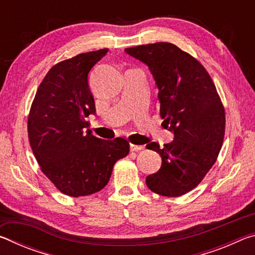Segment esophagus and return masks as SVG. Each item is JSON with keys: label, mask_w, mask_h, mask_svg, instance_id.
<instances>
[{"label": "esophagus", "mask_w": 255, "mask_h": 255, "mask_svg": "<svg viewBox=\"0 0 255 255\" xmlns=\"http://www.w3.org/2000/svg\"><path fill=\"white\" fill-rule=\"evenodd\" d=\"M144 146L143 145H135V144H130V150L132 152H137V150L143 149Z\"/></svg>", "instance_id": "1"}]
</instances>
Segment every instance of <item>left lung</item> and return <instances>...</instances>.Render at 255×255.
<instances>
[{
	"instance_id": "1",
	"label": "left lung",
	"mask_w": 255,
	"mask_h": 255,
	"mask_svg": "<svg viewBox=\"0 0 255 255\" xmlns=\"http://www.w3.org/2000/svg\"><path fill=\"white\" fill-rule=\"evenodd\" d=\"M125 51L148 66L158 88L159 115L174 139L159 147L162 165L146 178L157 195L179 197L199 184L214 165L225 135V109L206 68L170 42H155Z\"/></svg>"
}]
</instances>
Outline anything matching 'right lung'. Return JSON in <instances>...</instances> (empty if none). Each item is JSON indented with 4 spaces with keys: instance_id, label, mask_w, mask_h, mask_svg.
Here are the masks:
<instances>
[{
    "instance_id": "add662e5",
    "label": "right lung",
    "mask_w": 255,
    "mask_h": 255,
    "mask_svg": "<svg viewBox=\"0 0 255 255\" xmlns=\"http://www.w3.org/2000/svg\"><path fill=\"white\" fill-rule=\"evenodd\" d=\"M107 53V48L89 51L56 64L30 108L28 136L34 157L51 183L71 197L102 190L116 162L129 153L124 138L101 139L84 129L85 118L96 114L89 72Z\"/></svg>"
}]
</instances>
